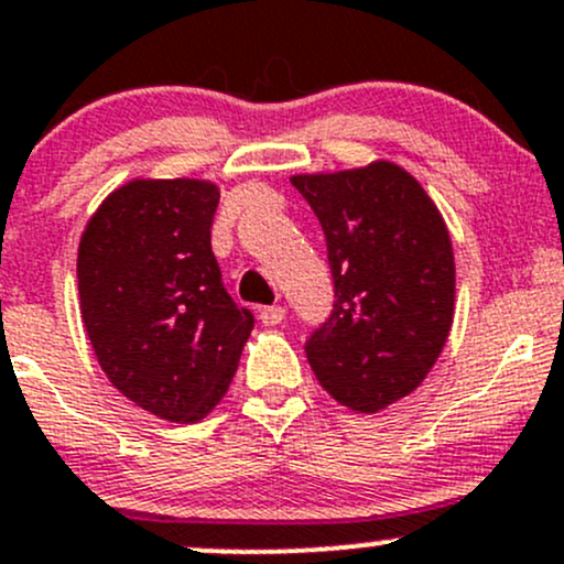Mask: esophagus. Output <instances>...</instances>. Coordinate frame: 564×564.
I'll return each instance as SVG.
<instances>
[{"label":"esophagus","mask_w":564,"mask_h":564,"mask_svg":"<svg viewBox=\"0 0 564 564\" xmlns=\"http://www.w3.org/2000/svg\"><path fill=\"white\" fill-rule=\"evenodd\" d=\"M259 318H262L264 327H278V324H281L283 318H286V311H283V307H278V305L259 307Z\"/></svg>","instance_id":"1"}]
</instances>
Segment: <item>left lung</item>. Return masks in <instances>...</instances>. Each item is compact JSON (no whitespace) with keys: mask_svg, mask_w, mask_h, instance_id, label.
Masks as SVG:
<instances>
[{"mask_svg":"<svg viewBox=\"0 0 564 564\" xmlns=\"http://www.w3.org/2000/svg\"><path fill=\"white\" fill-rule=\"evenodd\" d=\"M327 237L335 311L305 354L332 400L376 413L411 394L454 324V248L441 210L400 164L292 175Z\"/></svg>","mask_w":564,"mask_h":564,"instance_id":"1","label":"left lung"}]
</instances>
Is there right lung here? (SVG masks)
<instances>
[{"label":"right lung","mask_w":564,"mask_h":564,"mask_svg":"<svg viewBox=\"0 0 564 564\" xmlns=\"http://www.w3.org/2000/svg\"><path fill=\"white\" fill-rule=\"evenodd\" d=\"M218 197L199 177H134L80 235V318L99 367L164 422L194 424L221 402L253 329L213 257Z\"/></svg>","instance_id":"1"}]
</instances>
